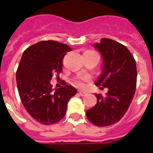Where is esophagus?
<instances>
[{
  "label": "esophagus",
  "mask_w": 153,
  "mask_h": 153,
  "mask_svg": "<svg viewBox=\"0 0 153 153\" xmlns=\"http://www.w3.org/2000/svg\"><path fill=\"white\" fill-rule=\"evenodd\" d=\"M79 94H80V95H81V96H82V97H84V96L87 95V93H86V92H84V91H79Z\"/></svg>",
  "instance_id": "1"
}]
</instances>
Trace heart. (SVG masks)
I'll return each mask as SVG.
<instances>
[{
	"mask_svg": "<svg viewBox=\"0 0 153 153\" xmlns=\"http://www.w3.org/2000/svg\"><path fill=\"white\" fill-rule=\"evenodd\" d=\"M90 80V77L87 75H83V76H79L76 79H74V83L79 87H82L84 86V81H89Z\"/></svg>",
	"mask_w": 153,
	"mask_h": 153,
	"instance_id": "b5f03b06",
	"label": "heart"
}]
</instances>
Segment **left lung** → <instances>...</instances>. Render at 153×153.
Here are the masks:
<instances>
[{
    "mask_svg": "<svg viewBox=\"0 0 153 153\" xmlns=\"http://www.w3.org/2000/svg\"><path fill=\"white\" fill-rule=\"evenodd\" d=\"M94 46L103 59L102 74L96 86L109 91L105 96L96 94L97 104L86 114L94 125L109 126L118 122L130 105L137 86V65L128 49L115 40L103 38Z\"/></svg>",
    "mask_w": 153,
    "mask_h": 153,
    "instance_id": "obj_1",
    "label": "left lung"
}]
</instances>
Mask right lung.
Returning a JSON list of instances; mask_svg holds the SVG:
<instances>
[{"mask_svg":"<svg viewBox=\"0 0 153 153\" xmlns=\"http://www.w3.org/2000/svg\"><path fill=\"white\" fill-rule=\"evenodd\" d=\"M71 51L67 44L47 40L33 44L23 53L16 71L18 92L25 109L40 124L51 125L62 120L68 101L77 93L71 85L54 91L50 83L53 74L62 72V59Z\"/></svg>","mask_w":153,"mask_h":153,"instance_id":"add662e5","label":"right lung"}]
</instances>
